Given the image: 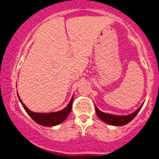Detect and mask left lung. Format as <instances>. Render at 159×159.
Segmentation results:
<instances>
[{
  "label": "left lung",
  "mask_w": 159,
  "mask_h": 159,
  "mask_svg": "<svg viewBox=\"0 0 159 159\" xmlns=\"http://www.w3.org/2000/svg\"><path fill=\"white\" fill-rule=\"evenodd\" d=\"M142 106L143 104L138 110H135L134 112L129 115H127V116H116V115L105 113V112H103L99 110L95 105V108L97 116H98V118L101 120L104 121L105 123L110 124V125L112 126H123L128 124L129 122H130L136 116V115L141 110Z\"/></svg>",
  "instance_id": "8db88e82"
}]
</instances>
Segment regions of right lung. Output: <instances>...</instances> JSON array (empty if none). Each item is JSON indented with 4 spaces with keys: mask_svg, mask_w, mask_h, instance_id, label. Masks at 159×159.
<instances>
[{
    "mask_svg": "<svg viewBox=\"0 0 159 159\" xmlns=\"http://www.w3.org/2000/svg\"><path fill=\"white\" fill-rule=\"evenodd\" d=\"M20 102L21 103L23 107L24 108L25 111L27 112L29 116L31 117L32 119L40 125L43 126V127H52V126L58 125V124L62 123L63 121L67 118L69 114L71 112L72 101H73V96L70 100L67 106L65 107L64 110L58 111V112H49V113H38V112H34L30 111L29 109L25 106V104L20 100V97L18 96Z\"/></svg>",
    "mask_w": 159,
    "mask_h": 159,
    "instance_id": "right-lung-1",
    "label": "right lung"
}]
</instances>
